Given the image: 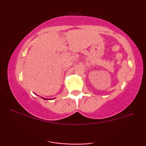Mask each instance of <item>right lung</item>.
Segmentation results:
<instances>
[{"label":"right lung","mask_w":146,"mask_h":146,"mask_svg":"<svg viewBox=\"0 0 146 146\" xmlns=\"http://www.w3.org/2000/svg\"><path fill=\"white\" fill-rule=\"evenodd\" d=\"M42 98V99H43V100H48V99H46V98ZM53 99H55V98H53Z\"/></svg>","instance_id":"add662e5"}]
</instances>
